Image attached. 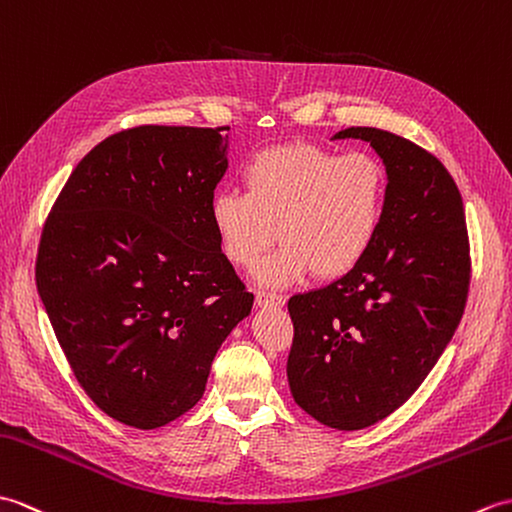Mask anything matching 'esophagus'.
Wrapping results in <instances>:
<instances>
[{"label": "esophagus", "instance_id": "obj_1", "mask_svg": "<svg viewBox=\"0 0 512 512\" xmlns=\"http://www.w3.org/2000/svg\"><path fill=\"white\" fill-rule=\"evenodd\" d=\"M282 304H285V295L265 293V291L256 293V306H260V309H271V306H282Z\"/></svg>", "mask_w": 512, "mask_h": 512}]
</instances>
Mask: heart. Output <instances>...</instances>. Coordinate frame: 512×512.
I'll list each match as a JSON object with an SVG mask.
<instances>
[{
  "instance_id": "b5f03b06",
  "label": "heart",
  "mask_w": 512,
  "mask_h": 512,
  "mask_svg": "<svg viewBox=\"0 0 512 512\" xmlns=\"http://www.w3.org/2000/svg\"><path fill=\"white\" fill-rule=\"evenodd\" d=\"M243 192L221 190L210 221L232 265L252 269L276 238L285 241L258 267L267 287H287L315 271L342 278L379 234L388 179L372 155H335L317 144H287L258 153L243 168Z\"/></svg>"
}]
</instances>
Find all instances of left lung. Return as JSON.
I'll return each mask as SVG.
<instances>
[{
	"mask_svg": "<svg viewBox=\"0 0 512 512\" xmlns=\"http://www.w3.org/2000/svg\"><path fill=\"white\" fill-rule=\"evenodd\" d=\"M385 164L388 195L370 252L346 276L289 300L287 379L322 425L355 431L410 399L451 342L471 258L456 181L434 155L383 129L350 127Z\"/></svg>",
	"mask_w": 512,
	"mask_h": 512,
	"instance_id": "1",
	"label": "left lung"
}]
</instances>
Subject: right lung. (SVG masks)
Instances as JSON below:
<instances>
[{"mask_svg":"<svg viewBox=\"0 0 512 512\" xmlns=\"http://www.w3.org/2000/svg\"><path fill=\"white\" fill-rule=\"evenodd\" d=\"M227 131L109 135L43 225L34 276L54 335L89 399L135 429L197 405L217 350L252 311L210 221Z\"/></svg>","mask_w":512,"mask_h":512,"instance_id":"add662e5","label":"right lung"}]
</instances>
